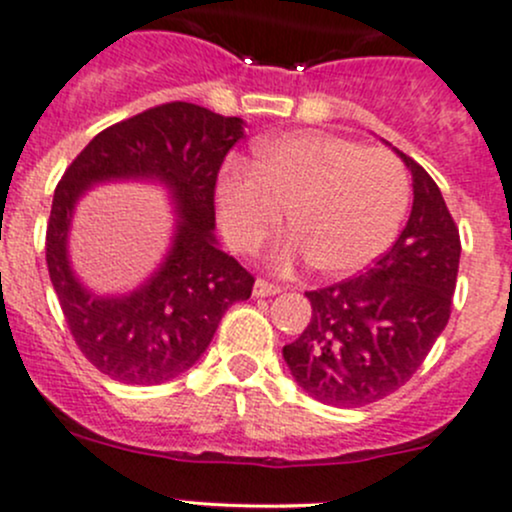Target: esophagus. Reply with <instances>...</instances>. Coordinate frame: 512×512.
<instances>
[{
    "label": "esophagus",
    "mask_w": 512,
    "mask_h": 512,
    "mask_svg": "<svg viewBox=\"0 0 512 512\" xmlns=\"http://www.w3.org/2000/svg\"><path fill=\"white\" fill-rule=\"evenodd\" d=\"M279 292H282V287L274 282H267V279H257L255 289H252L255 297H272V294H279Z\"/></svg>",
    "instance_id": "esophagus-1"
}]
</instances>
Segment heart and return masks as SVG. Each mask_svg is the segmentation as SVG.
I'll return each instance as SVG.
<instances>
[{"instance_id":"b5f03b06","label":"heart","mask_w":512,"mask_h":512,"mask_svg":"<svg viewBox=\"0 0 512 512\" xmlns=\"http://www.w3.org/2000/svg\"><path fill=\"white\" fill-rule=\"evenodd\" d=\"M410 201V179L395 154L365 149L331 132H289L255 147V164L233 159L220 171L215 206L225 238L255 252L282 225L297 233L279 262L309 257L343 277L373 265L392 245Z\"/></svg>"}]
</instances>
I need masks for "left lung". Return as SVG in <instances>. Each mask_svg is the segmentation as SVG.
Returning <instances> with one entry per match:
<instances>
[{
  "instance_id": "obj_1",
  "label": "left lung",
  "mask_w": 512,
  "mask_h": 512,
  "mask_svg": "<svg viewBox=\"0 0 512 512\" xmlns=\"http://www.w3.org/2000/svg\"><path fill=\"white\" fill-rule=\"evenodd\" d=\"M400 157L414 188L405 230L373 267L306 292L309 326L282 348L294 380L326 405L363 407L400 390L449 324L459 228L432 176Z\"/></svg>"
}]
</instances>
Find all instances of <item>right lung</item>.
<instances>
[{
	"mask_svg": "<svg viewBox=\"0 0 512 512\" xmlns=\"http://www.w3.org/2000/svg\"><path fill=\"white\" fill-rule=\"evenodd\" d=\"M240 139V117L164 102L95 134L58 181L46 225L48 274L75 346L107 378L125 385L176 378L201 358L225 311L250 299L255 277L213 238L215 181ZM129 175L164 180L182 223L170 257L142 290L98 300L67 267V225L85 187Z\"/></svg>",
	"mask_w": 512,
	"mask_h": 512,
	"instance_id": "obj_1",
	"label": "right lung"
}]
</instances>
